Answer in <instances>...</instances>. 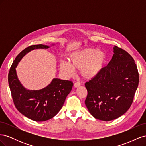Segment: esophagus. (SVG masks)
I'll list each match as a JSON object with an SVG mask.
<instances>
[{
  "mask_svg": "<svg viewBox=\"0 0 146 146\" xmlns=\"http://www.w3.org/2000/svg\"><path fill=\"white\" fill-rule=\"evenodd\" d=\"M74 86L75 88H78V87H79V86H80V83L79 82H76V83H74Z\"/></svg>",
  "mask_w": 146,
  "mask_h": 146,
  "instance_id": "obj_1",
  "label": "esophagus"
}]
</instances>
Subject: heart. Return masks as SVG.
<instances>
[{
    "label": "heart",
    "instance_id": "obj_1",
    "mask_svg": "<svg viewBox=\"0 0 146 146\" xmlns=\"http://www.w3.org/2000/svg\"><path fill=\"white\" fill-rule=\"evenodd\" d=\"M105 62L104 52L96 48H84L70 54L69 63H60V71L68 77L73 76L75 70H80L81 76L85 79H91L98 76Z\"/></svg>",
    "mask_w": 146,
    "mask_h": 146
}]
</instances>
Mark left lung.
I'll return each instance as SVG.
<instances>
[{
    "mask_svg": "<svg viewBox=\"0 0 146 146\" xmlns=\"http://www.w3.org/2000/svg\"><path fill=\"white\" fill-rule=\"evenodd\" d=\"M112 59L98 76L85 83V105L91 115L104 121L123 115L133 102L139 74L132 56L114 46Z\"/></svg>",
    "mask_w": 146,
    "mask_h": 146,
    "instance_id": "obj_1",
    "label": "left lung"
}]
</instances>
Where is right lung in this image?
<instances>
[{"label": "right lung", "instance_id": "1", "mask_svg": "<svg viewBox=\"0 0 146 146\" xmlns=\"http://www.w3.org/2000/svg\"><path fill=\"white\" fill-rule=\"evenodd\" d=\"M48 48L42 44L25 48L16 57L8 73V83L16 108L24 116L36 122L54 117L62 108L73 86L72 82L59 78H54L47 87L39 90H28L22 85L16 72L20 60L32 50Z\"/></svg>", "mask_w": 146, "mask_h": 146}]
</instances>
